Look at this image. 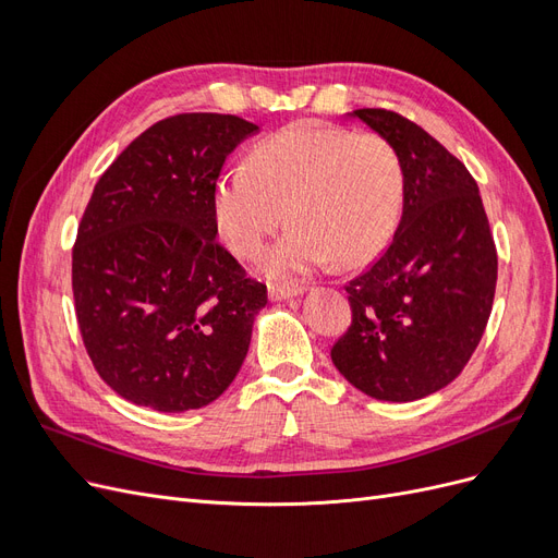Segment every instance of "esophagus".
<instances>
[{
    "label": "esophagus",
    "instance_id": "34e87169",
    "mask_svg": "<svg viewBox=\"0 0 558 558\" xmlns=\"http://www.w3.org/2000/svg\"><path fill=\"white\" fill-rule=\"evenodd\" d=\"M302 293H305V289H302V286H298V283H269V289H267L269 300H275V302L298 298Z\"/></svg>",
    "mask_w": 558,
    "mask_h": 558
}]
</instances>
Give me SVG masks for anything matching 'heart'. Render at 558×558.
Returning a JSON list of instances; mask_svg holds the SVG:
<instances>
[{
  "instance_id": "b5f03b06",
  "label": "heart",
  "mask_w": 558,
  "mask_h": 558,
  "mask_svg": "<svg viewBox=\"0 0 558 558\" xmlns=\"http://www.w3.org/2000/svg\"><path fill=\"white\" fill-rule=\"evenodd\" d=\"M404 199L396 146L377 132L295 123L253 146L211 185L218 238L242 258L256 256L283 218L293 226L269 246L258 269L293 279L337 260L356 267L391 240Z\"/></svg>"
}]
</instances>
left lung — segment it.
Segmentation results:
<instances>
[{"label":"left lung","mask_w":558,"mask_h":558,"mask_svg":"<svg viewBox=\"0 0 558 558\" xmlns=\"http://www.w3.org/2000/svg\"><path fill=\"white\" fill-rule=\"evenodd\" d=\"M402 160L393 242L349 281L353 320L330 359L369 398L412 402L461 375L492 314L498 256L465 165L400 113L356 109Z\"/></svg>","instance_id":"obj_1"}]
</instances>
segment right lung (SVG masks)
I'll use <instances>...</instances> for the list:
<instances>
[{
    "mask_svg": "<svg viewBox=\"0 0 558 558\" xmlns=\"http://www.w3.org/2000/svg\"><path fill=\"white\" fill-rule=\"evenodd\" d=\"M260 128L179 113L142 132L95 183L72 251L76 318L113 391L199 410L238 377L267 289L216 242L211 185Z\"/></svg>",
    "mask_w": 558,
    "mask_h": 558,
    "instance_id": "right-lung-1",
    "label": "right lung"
}]
</instances>
